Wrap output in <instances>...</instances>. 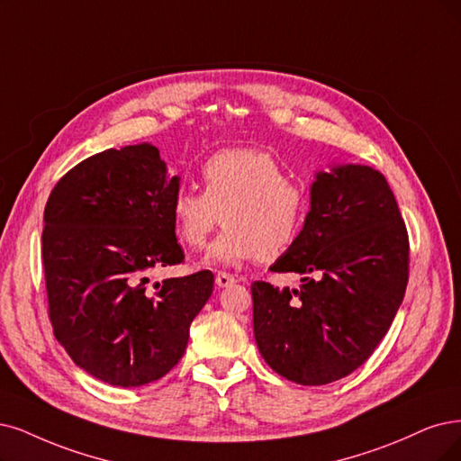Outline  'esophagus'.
<instances>
[{
	"label": "esophagus",
	"instance_id": "obj_1",
	"mask_svg": "<svg viewBox=\"0 0 461 461\" xmlns=\"http://www.w3.org/2000/svg\"><path fill=\"white\" fill-rule=\"evenodd\" d=\"M235 281H237V279H235L233 276L226 274V271H218V274H216V285H218L220 288H226V286H231V285H233Z\"/></svg>",
	"mask_w": 461,
	"mask_h": 461
}]
</instances>
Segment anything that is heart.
I'll return each mask as SVG.
<instances>
[{"instance_id":"b5f03b06","label":"heart","mask_w":461,"mask_h":461,"mask_svg":"<svg viewBox=\"0 0 461 461\" xmlns=\"http://www.w3.org/2000/svg\"><path fill=\"white\" fill-rule=\"evenodd\" d=\"M199 176L203 194L182 187L170 203L176 235L185 247L203 249L220 214L226 231L209 250L211 264L271 262L296 243L308 214V192L285 176L271 153L221 149L201 165Z\"/></svg>"}]
</instances>
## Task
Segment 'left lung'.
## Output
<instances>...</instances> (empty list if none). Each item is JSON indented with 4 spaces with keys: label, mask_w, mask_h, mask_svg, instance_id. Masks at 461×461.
Wrapping results in <instances>:
<instances>
[{
    "label": "left lung",
    "mask_w": 461,
    "mask_h": 461,
    "mask_svg": "<svg viewBox=\"0 0 461 461\" xmlns=\"http://www.w3.org/2000/svg\"><path fill=\"white\" fill-rule=\"evenodd\" d=\"M296 243L271 266L300 288L254 281V339L279 376L300 385L346 378L378 348L408 283V233L393 192L368 165L315 175Z\"/></svg>",
    "instance_id": "1"
}]
</instances>
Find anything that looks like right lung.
<instances>
[{
  "label": "right lung",
  "mask_w": 461,
  "mask_h": 461,
  "mask_svg": "<svg viewBox=\"0 0 461 461\" xmlns=\"http://www.w3.org/2000/svg\"><path fill=\"white\" fill-rule=\"evenodd\" d=\"M168 176L148 142L106 149L57 182L43 212L49 317L72 361L93 378L139 387L163 378L185 351L212 294L209 269L149 285L151 269L184 260Z\"/></svg>",
  "instance_id": "obj_1"
}]
</instances>
